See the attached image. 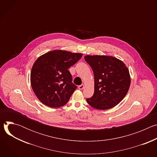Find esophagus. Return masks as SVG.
Masks as SVG:
<instances>
[{
    "mask_svg": "<svg viewBox=\"0 0 157 157\" xmlns=\"http://www.w3.org/2000/svg\"><path fill=\"white\" fill-rule=\"evenodd\" d=\"M84 84H81V85L78 86V88H79V89H80V90H82V89L84 88Z\"/></svg>",
    "mask_w": 157,
    "mask_h": 157,
    "instance_id": "obj_1",
    "label": "esophagus"
}]
</instances>
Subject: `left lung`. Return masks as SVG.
Here are the masks:
<instances>
[{
  "mask_svg": "<svg viewBox=\"0 0 157 157\" xmlns=\"http://www.w3.org/2000/svg\"><path fill=\"white\" fill-rule=\"evenodd\" d=\"M84 59L94 76V93L91 98L86 99L87 103L99 110L117 105L126 96L130 85L127 67L113 56L86 55Z\"/></svg>",
  "mask_w": 157,
  "mask_h": 157,
  "instance_id": "left-lung-1",
  "label": "left lung"
}]
</instances>
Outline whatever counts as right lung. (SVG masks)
I'll return each instance as SVG.
<instances>
[{
  "label": "right lung",
  "instance_id": "1",
  "mask_svg": "<svg viewBox=\"0 0 157 157\" xmlns=\"http://www.w3.org/2000/svg\"><path fill=\"white\" fill-rule=\"evenodd\" d=\"M81 53L53 50L40 56L30 75L33 91L38 99L52 108L63 106L77 88L68 69L82 57Z\"/></svg>",
  "mask_w": 157,
  "mask_h": 157
}]
</instances>
